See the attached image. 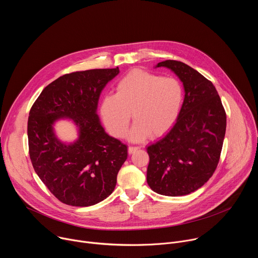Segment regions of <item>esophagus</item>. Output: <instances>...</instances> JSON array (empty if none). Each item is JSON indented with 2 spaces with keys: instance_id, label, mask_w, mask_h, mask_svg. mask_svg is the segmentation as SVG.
Instances as JSON below:
<instances>
[{
  "instance_id": "obj_1",
  "label": "esophagus",
  "mask_w": 258,
  "mask_h": 258,
  "mask_svg": "<svg viewBox=\"0 0 258 258\" xmlns=\"http://www.w3.org/2000/svg\"><path fill=\"white\" fill-rule=\"evenodd\" d=\"M138 149H139V147H133V146H130V147H128V149H127V152H128V154H133V153H135Z\"/></svg>"
}]
</instances>
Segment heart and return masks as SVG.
<instances>
[{"label":"heart","mask_w":258,"mask_h":258,"mask_svg":"<svg viewBox=\"0 0 258 258\" xmlns=\"http://www.w3.org/2000/svg\"><path fill=\"white\" fill-rule=\"evenodd\" d=\"M182 101L183 89L178 80L134 69L117 83L115 95L102 98L99 113L110 134L122 138L133 112L136 122L128 139L142 142L166 134L178 117Z\"/></svg>","instance_id":"heart-1"}]
</instances>
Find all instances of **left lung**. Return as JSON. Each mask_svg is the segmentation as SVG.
<instances>
[{
  "label": "left lung",
  "instance_id": "1",
  "mask_svg": "<svg viewBox=\"0 0 258 258\" xmlns=\"http://www.w3.org/2000/svg\"><path fill=\"white\" fill-rule=\"evenodd\" d=\"M172 71L185 97L172 127L147 147V182L157 194L176 197L201 188L213 174L222 152L227 116L216 89L201 73L174 60L156 64Z\"/></svg>",
  "mask_w": 258,
  "mask_h": 258
}]
</instances>
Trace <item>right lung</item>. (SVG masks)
Returning <instances> with one entry per match:
<instances>
[{"label":"right lung","instance_id":"right-lung-1","mask_svg":"<svg viewBox=\"0 0 258 258\" xmlns=\"http://www.w3.org/2000/svg\"><path fill=\"white\" fill-rule=\"evenodd\" d=\"M119 68L91 69L60 77L32 105L27 137L32 166L61 202L78 207L95 205L111 194L127 158V147L109 136L97 113L100 95ZM71 120L78 138L60 140L54 123Z\"/></svg>","mask_w":258,"mask_h":258}]
</instances>
